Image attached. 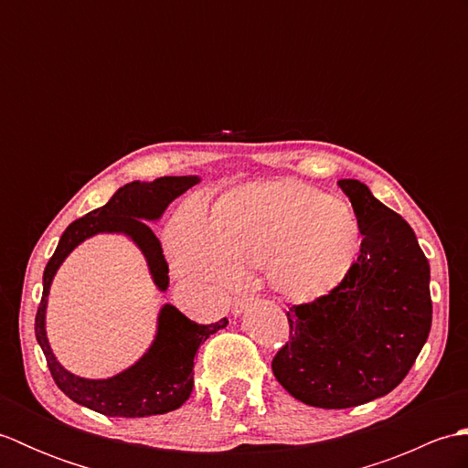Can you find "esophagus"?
I'll list each match as a JSON object with an SVG mask.
<instances>
[{
	"label": "esophagus",
	"mask_w": 468,
	"mask_h": 468,
	"mask_svg": "<svg viewBox=\"0 0 468 468\" xmlns=\"http://www.w3.org/2000/svg\"><path fill=\"white\" fill-rule=\"evenodd\" d=\"M251 300H253L251 295H241V297H237V300L233 302V307H231L233 315H239V314L245 310V307L251 303Z\"/></svg>",
	"instance_id": "obj_1"
}]
</instances>
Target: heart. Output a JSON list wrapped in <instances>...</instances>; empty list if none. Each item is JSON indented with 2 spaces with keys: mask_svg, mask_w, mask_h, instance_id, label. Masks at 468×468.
<instances>
[{
  "mask_svg": "<svg viewBox=\"0 0 468 468\" xmlns=\"http://www.w3.org/2000/svg\"><path fill=\"white\" fill-rule=\"evenodd\" d=\"M168 253L186 280L229 285L267 263L277 292L312 302L340 285L360 253L352 207L320 188L277 181L235 188L215 203L207 223L197 205L175 217Z\"/></svg>",
  "mask_w": 468,
  "mask_h": 468,
  "instance_id": "obj_1",
  "label": "heart"
}]
</instances>
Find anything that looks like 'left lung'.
Here are the masks:
<instances>
[{
    "label": "left lung",
    "instance_id": "obj_1",
    "mask_svg": "<svg viewBox=\"0 0 468 468\" xmlns=\"http://www.w3.org/2000/svg\"><path fill=\"white\" fill-rule=\"evenodd\" d=\"M337 185L360 223V255L335 290L290 307V342L271 362L277 382L315 409H352L392 392L432 324L431 265L412 227L364 183Z\"/></svg>",
    "mask_w": 468,
    "mask_h": 468
}]
</instances>
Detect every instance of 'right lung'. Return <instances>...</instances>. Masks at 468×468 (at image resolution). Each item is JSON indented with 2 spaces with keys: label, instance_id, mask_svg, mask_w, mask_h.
Masks as SVG:
<instances>
[{
  "label": "right lung",
  "instance_id": "obj_1",
  "mask_svg": "<svg viewBox=\"0 0 468 468\" xmlns=\"http://www.w3.org/2000/svg\"><path fill=\"white\" fill-rule=\"evenodd\" d=\"M198 176H161L153 183H128L118 188L111 201L96 211L69 223L44 270V292L36 314V340L42 347L49 372L69 400L104 416L143 419L165 414L183 406L193 392V360L208 335L223 330L227 317L215 324L191 322L175 305H163L158 314L156 337L148 352L128 370L106 380H88L56 360L46 335V305L49 285L58 267L72 253L74 247L96 233H124L143 251L153 280L161 292L168 287V263L158 237L146 221H156L176 197L195 186Z\"/></svg>",
  "mask_w": 468,
  "mask_h": 468
}]
</instances>
